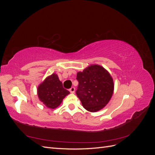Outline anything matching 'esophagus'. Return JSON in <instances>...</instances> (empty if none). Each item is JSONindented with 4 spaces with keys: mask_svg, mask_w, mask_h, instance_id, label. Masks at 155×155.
<instances>
[{
    "mask_svg": "<svg viewBox=\"0 0 155 155\" xmlns=\"http://www.w3.org/2000/svg\"><path fill=\"white\" fill-rule=\"evenodd\" d=\"M69 91L71 92V93H74L75 92V88L74 87H71L69 89Z\"/></svg>",
    "mask_w": 155,
    "mask_h": 155,
    "instance_id": "esophagus-1",
    "label": "esophagus"
}]
</instances>
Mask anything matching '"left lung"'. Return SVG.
I'll return each instance as SVG.
<instances>
[{"instance_id": "obj_1", "label": "left lung", "mask_w": 155, "mask_h": 155, "mask_svg": "<svg viewBox=\"0 0 155 155\" xmlns=\"http://www.w3.org/2000/svg\"><path fill=\"white\" fill-rule=\"evenodd\" d=\"M76 94L82 105L90 112L103 109L112 97L114 83L109 73L101 66L91 65L77 74Z\"/></svg>"}]
</instances>
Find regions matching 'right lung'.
Masks as SVG:
<instances>
[{
    "instance_id": "add662e5",
    "label": "right lung",
    "mask_w": 155,
    "mask_h": 155,
    "mask_svg": "<svg viewBox=\"0 0 155 155\" xmlns=\"http://www.w3.org/2000/svg\"><path fill=\"white\" fill-rule=\"evenodd\" d=\"M70 92L63 87L58 76L53 74L45 79L37 88L39 100L50 109H55Z\"/></svg>"
}]
</instances>
